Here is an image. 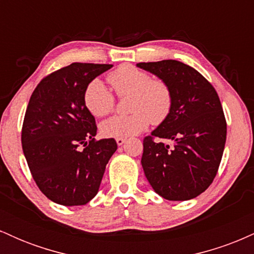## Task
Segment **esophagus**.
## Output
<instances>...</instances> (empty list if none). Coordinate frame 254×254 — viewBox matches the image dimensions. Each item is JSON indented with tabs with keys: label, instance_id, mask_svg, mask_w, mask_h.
I'll use <instances>...</instances> for the list:
<instances>
[{
	"label": "esophagus",
	"instance_id": "1",
	"mask_svg": "<svg viewBox=\"0 0 254 254\" xmlns=\"http://www.w3.org/2000/svg\"><path fill=\"white\" fill-rule=\"evenodd\" d=\"M125 141H127V139L123 138V137H117V138H116V142H117L118 145H123L125 143Z\"/></svg>",
	"mask_w": 254,
	"mask_h": 254
}]
</instances>
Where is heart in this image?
Wrapping results in <instances>:
<instances>
[{
    "label": "heart",
    "mask_w": 254,
    "mask_h": 254,
    "mask_svg": "<svg viewBox=\"0 0 254 254\" xmlns=\"http://www.w3.org/2000/svg\"><path fill=\"white\" fill-rule=\"evenodd\" d=\"M109 82L118 97L131 95L127 116H113L101 124V132L106 137H129L143 131L149 122L160 124L170 115L173 97L170 86L160 78H153L147 71L133 65H121L110 72ZM83 101L95 117H104L112 112L116 98L100 80H93L83 93Z\"/></svg>",
    "instance_id": "obj_1"
}]
</instances>
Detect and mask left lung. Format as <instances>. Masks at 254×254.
Instances as JSON below:
<instances>
[{
  "mask_svg": "<svg viewBox=\"0 0 254 254\" xmlns=\"http://www.w3.org/2000/svg\"><path fill=\"white\" fill-rule=\"evenodd\" d=\"M170 86L168 117L143 139L141 164L154 191L168 200L199 196L216 177L227 123L212 84L179 61L138 63Z\"/></svg>",
  "mask_w": 254,
  "mask_h": 254,
  "instance_id": "obj_1",
  "label": "left lung"
}]
</instances>
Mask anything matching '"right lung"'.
<instances>
[{
	"mask_svg": "<svg viewBox=\"0 0 254 254\" xmlns=\"http://www.w3.org/2000/svg\"><path fill=\"white\" fill-rule=\"evenodd\" d=\"M111 68L71 63L58 69L38 83L26 109L21 130L26 161L39 190L61 205H83L94 198L117 150L115 138H94L95 118L83 101L88 83Z\"/></svg>",
	"mask_w": 254,
	"mask_h": 254,
	"instance_id": "add662e5",
	"label": "right lung"
}]
</instances>
